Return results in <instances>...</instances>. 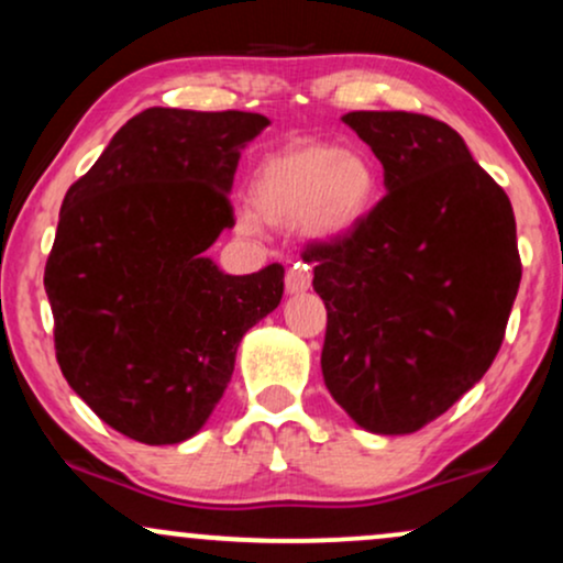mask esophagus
Listing matches in <instances>:
<instances>
[{
	"label": "esophagus",
	"mask_w": 563,
	"mask_h": 563,
	"mask_svg": "<svg viewBox=\"0 0 563 563\" xmlns=\"http://www.w3.org/2000/svg\"><path fill=\"white\" fill-rule=\"evenodd\" d=\"M309 286H312V269H309L307 264L296 262L286 275V290L288 294H301V290H307Z\"/></svg>",
	"instance_id": "1"
}]
</instances>
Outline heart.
I'll use <instances>...</instances> for the list:
<instances>
[{
  "label": "heart",
  "instance_id": "b5f03b06",
  "mask_svg": "<svg viewBox=\"0 0 563 563\" xmlns=\"http://www.w3.org/2000/svg\"><path fill=\"white\" fill-rule=\"evenodd\" d=\"M380 198L378 172L363 153L322 140H294L260 161L251 179L256 219L273 228H299L318 238H344L363 228ZM243 214L241 228L256 230Z\"/></svg>",
  "mask_w": 563,
  "mask_h": 563
}]
</instances>
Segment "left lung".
I'll return each instance as SVG.
<instances>
[{
	"label": "left lung",
	"mask_w": 563,
	"mask_h": 563,
	"mask_svg": "<svg viewBox=\"0 0 563 563\" xmlns=\"http://www.w3.org/2000/svg\"><path fill=\"white\" fill-rule=\"evenodd\" d=\"M344 124L389 192L363 228L301 254L328 309L322 378L357 426L412 434L493 365L521 283L516 219L444 121L352 111Z\"/></svg>",
	"instance_id": "8db88e82"
}]
</instances>
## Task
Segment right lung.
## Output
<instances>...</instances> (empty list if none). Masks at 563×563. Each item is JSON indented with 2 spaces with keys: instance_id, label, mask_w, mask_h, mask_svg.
I'll return each mask as SVG.
<instances>
[{
  "instance_id": "obj_1",
  "label": "right lung",
  "mask_w": 563,
  "mask_h": 563,
  "mask_svg": "<svg viewBox=\"0 0 563 563\" xmlns=\"http://www.w3.org/2000/svg\"><path fill=\"white\" fill-rule=\"evenodd\" d=\"M267 115L147 108L68 187L44 290L68 386L142 444L198 434L249 328L283 299V264L224 275L206 256L235 224L228 192Z\"/></svg>"
}]
</instances>
